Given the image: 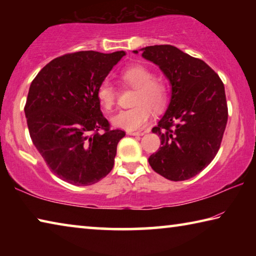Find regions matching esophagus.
I'll return each mask as SVG.
<instances>
[{
	"label": "esophagus",
	"instance_id": "obj_1",
	"mask_svg": "<svg viewBox=\"0 0 256 256\" xmlns=\"http://www.w3.org/2000/svg\"><path fill=\"white\" fill-rule=\"evenodd\" d=\"M128 136H144V132L142 131H128Z\"/></svg>",
	"mask_w": 256,
	"mask_h": 256
}]
</instances>
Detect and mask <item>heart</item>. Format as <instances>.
Masks as SVG:
<instances>
[{"instance_id":"heart-1","label":"heart","mask_w":256,"mask_h":256,"mask_svg":"<svg viewBox=\"0 0 256 256\" xmlns=\"http://www.w3.org/2000/svg\"><path fill=\"white\" fill-rule=\"evenodd\" d=\"M154 76L148 68L140 64L125 68L120 73V79L136 89L133 97L134 107L123 110L112 118L116 128L136 131L141 128L151 118L154 112L162 110L167 102L166 86L162 81L154 79ZM97 99L102 107L110 110L115 104V89L108 80H104L97 89Z\"/></svg>"}]
</instances>
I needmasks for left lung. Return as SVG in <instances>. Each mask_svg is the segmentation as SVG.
Listing matches in <instances>:
<instances>
[{
    "instance_id": "1",
    "label": "left lung",
    "mask_w": 256,
    "mask_h": 256,
    "mask_svg": "<svg viewBox=\"0 0 256 256\" xmlns=\"http://www.w3.org/2000/svg\"><path fill=\"white\" fill-rule=\"evenodd\" d=\"M140 50L172 86L170 105L152 128L162 146L150 156L149 164L170 180H190L214 160L222 144L228 120L224 84L206 62L175 46L154 45Z\"/></svg>"
}]
</instances>
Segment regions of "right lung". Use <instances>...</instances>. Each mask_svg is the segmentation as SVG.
Segmentation results:
<instances>
[{
  "label": "right lung",
  "mask_w": 256,
  "mask_h": 256,
  "mask_svg": "<svg viewBox=\"0 0 256 256\" xmlns=\"http://www.w3.org/2000/svg\"><path fill=\"white\" fill-rule=\"evenodd\" d=\"M124 55L66 54L50 60L30 84L24 114L32 144L50 170L72 185L97 183L114 166L125 132L110 128L97 89Z\"/></svg>",
  "instance_id": "obj_1"
}]
</instances>
